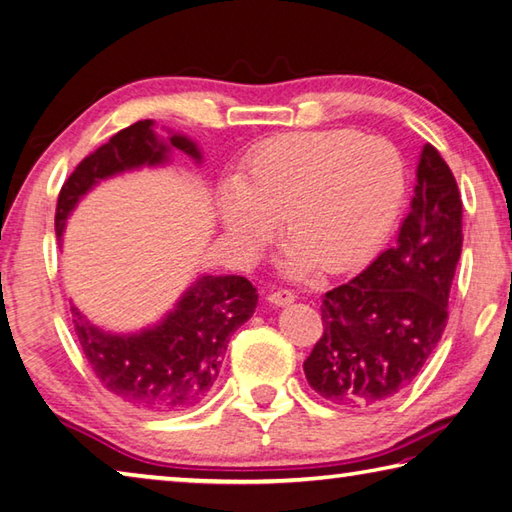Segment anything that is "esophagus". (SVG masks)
Wrapping results in <instances>:
<instances>
[{"label": "esophagus", "instance_id": "1", "mask_svg": "<svg viewBox=\"0 0 512 512\" xmlns=\"http://www.w3.org/2000/svg\"><path fill=\"white\" fill-rule=\"evenodd\" d=\"M268 302L275 306H288L295 302V293L293 290H275V293L268 295Z\"/></svg>", "mask_w": 512, "mask_h": 512}]
</instances>
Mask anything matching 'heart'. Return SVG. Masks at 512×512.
Wrapping results in <instances>:
<instances>
[{"mask_svg":"<svg viewBox=\"0 0 512 512\" xmlns=\"http://www.w3.org/2000/svg\"><path fill=\"white\" fill-rule=\"evenodd\" d=\"M406 193V166L382 137L293 133L259 146L219 195L217 213L235 244L257 253L282 217L284 270L293 277L364 264L382 246Z\"/></svg>","mask_w":512,"mask_h":512,"instance_id":"obj_1","label":"heart"}]
</instances>
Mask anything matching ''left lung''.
<instances>
[{"instance_id": "obj_1", "label": "left lung", "mask_w": 512, "mask_h": 512, "mask_svg": "<svg viewBox=\"0 0 512 512\" xmlns=\"http://www.w3.org/2000/svg\"><path fill=\"white\" fill-rule=\"evenodd\" d=\"M462 242V195L426 144L397 242L324 295V335L304 362L310 388L342 406H375L404 393L442 339Z\"/></svg>"}]
</instances>
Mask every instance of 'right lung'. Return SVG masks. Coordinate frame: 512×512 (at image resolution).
<instances>
[{"label":"right lung","mask_w":512,"mask_h":512,"mask_svg":"<svg viewBox=\"0 0 512 512\" xmlns=\"http://www.w3.org/2000/svg\"><path fill=\"white\" fill-rule=\"evenodd\" d=\"M153 119H144L108 139L77 164L57 197L55 233L90 188L124 170L162 166L170 148L202 162L186 135L159 139ZM257 306V288L242 275H202L179 297L162 322L130 335L97 328L73 306L77 342L102 386L119 402L144 413H175L204 402L217 382L230 335L248 322Z\"/></svg>","instance_id":"right-lung-1"}]
</instances>
